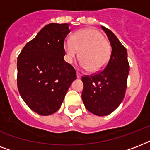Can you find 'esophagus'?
Returning a JSON list of instances; mask_svg holds the SVG:
<instances>
[{
	"label": "esophagus",
	"instance_id": "1",
	"mask_svg": "<svg viewBox=\"0 0 150 150\" xmlns=\"http://www.w3.org/2000/svg\"><path fill=\"white\" fill-rule=\"evenodd\" d=\"M76 75H77L78 79H80V78L82 77V75H81V74H80V73H79V72L76 73Z\"/></svg>",
	"mask_w": 150,
	"mask_h": 150
}]
</instances>
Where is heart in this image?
<instances>
[{
	"label": "heart",
	"mask_w": 150,
	"mask_h": 150,
	"mask_svg": "<svg viewBox=\"0 0 150 150\" xmlns=\"http://www.w3.org/2000/svg\"><path fill=\"white\" fill-rule=\"evenodd\" d=\"M66 59L72 63L79 55V68L98 72L104 68L110 55V46L101 33L93 29L80 30L64 43Z\"/></svg>",
	"instance_id": "b5f03b06"
}]
</instances>
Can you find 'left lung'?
Segmentation results:
<instances>
[{"label": "left lung", "instance_id": "left-lung-1", "mask_svg": "<svg viewBox=\"0 0 150 150\" xmlns=\"http://www.w3.org/2000/svg\"><path fill=\"white\" fill-rule=\"evenodd\" d=\"M111 46V54L101 71L82 78V99L89 112L97 116L108 115L122 102L129 73L126 48L110 29L101 26Z\"/></svg>", "mask_w": 150, "mask_h": 150}]
</instances>
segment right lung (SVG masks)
I'll list each match as a JSON object with an SVG mask.
<instances>
[{
  "mask_svg": "<svg viewBox=\"0 0 150 150\" xmlns=\"http://www.w3.org/2000/svg\"><path fill=\"white\" fill-rule=\"evenodd\" d=\"M70 31L68 23L47 25L18 57V89L28 107L40 115L57 111L76 79L75 68L64 60V42Z\"/></svg>",
  "mask_w": 150,
  "mask_h": 150,
  "instance_id": "obj_1",
  "label": "right lung"
}]
</instances>
